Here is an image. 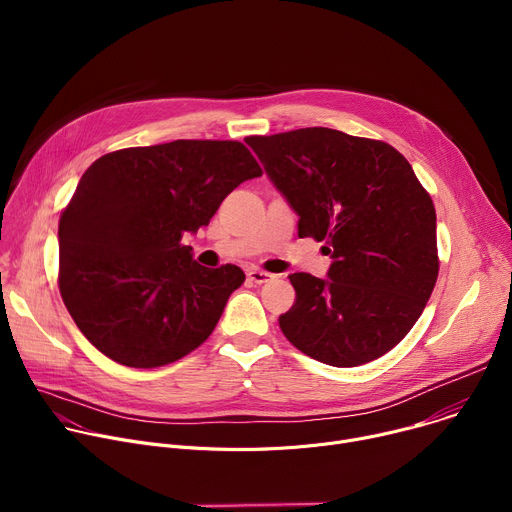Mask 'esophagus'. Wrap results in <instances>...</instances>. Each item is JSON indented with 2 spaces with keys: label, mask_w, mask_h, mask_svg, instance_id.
Listing matches in <instances>:
<instances>
[{
  "label": "esophagus",
  "mask_w": 512,
  "mask_h": 512,
  "mask_svg": "<svg viewBox=\"0 0 512 512\" xmlns=\"http://www.w3.org/2000/svg\"><path fill=\"white\" fill-rule=\"evenodd\" d=\"M247 277H249V281L261 285V283H267L273 275H269V273H265L261 269H247Z\"/></svg>",
  "instance_id": "esophagus-1"
}]
</instances>
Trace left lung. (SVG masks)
I'll return each instance as SVG.
<instances>
[{
	"mask_svg": "<svg viewBox=\"0 0 512 512\" xmlns=\"http://www.w3.org/2000/svg\"><path fill=\"white\" fill-rule=\"evenodd\" d=\"M300 216L298 235L326 241V279L291 273L285 338L330 367H358L397 346L435 279V208L411 164L385 141L328 127L247 137Z\"/></svg>",
	"mask_w": 512,
	"mask_h": 512,
	"instance_id": "8db88e82",
	"label": "left lung"
}]
</instances>
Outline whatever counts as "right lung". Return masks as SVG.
Here are the masks:
<instances>
[{
	"instance_id": "right-lung-1",
	"label": "right lung",
	"mask_w": 512,
	"mask_h": 512,
	"mask_svg": "<svg viewBox=\"0 0 512 512\" xmlns=\"http://www.w3.org/2000/svg\"><path fill=\"white\" fill-rule=\"evenodd\" d=\"M263 172L239 141L178 139L99 158L60 216V296L111 360L156 369L198 348L245 273L208 269L182 245Z\"/></svg>"
}]
</instances>
